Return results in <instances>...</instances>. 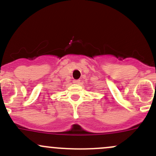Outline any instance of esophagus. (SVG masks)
I'll list each match as a JSON object with an SVG mask.
<instances>
[{
    "mask_svg": "<svg viewBox=\"0 0 156 156\" xmlns=\"http://www.w3.org/2000/svg\"><path fill=\"white\" fill-rule=\"evenodd\" d=\"M73 83H75V84H79V83H80V80H74L73 82Z\"/></svg>",
    "mask_w": 156,
    "mask_h": 156,
    "instance_id": "obj_1",
    "label": "esophagus"
}]
</instances>
